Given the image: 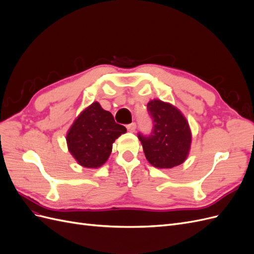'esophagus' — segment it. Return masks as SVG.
<instances>
[{"instance_id":"1","label":"esophagus","mask_w":254,"mask_h":254,"mask_svg":"<svg viewBox=\"0 0 254 254\" xmlns=\"http://www.w3.org/2000/svg\"><path fill=\"white\" fill-rule=\"evenodd\" d=\"M126 127H127L128 131L134 132L135 131V128H136V124H135V123H131V124H128Z\"/></svg>"}]
</instances>
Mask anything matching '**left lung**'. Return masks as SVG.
Instances as JSON below:
<instances>
[{
	"mask_svg": "<svg viewBox=\"0 0 254 254\" xmlns=\"http://www.w3.org/2000/svg\"><path fill=\"white\" fill-rule=\"evenodd\" d=\"M152 121L149 134L137 133L148 162L158 168H172L183 163L190 147L189 123L174 106L153 99L147 104Z\"/></svg>",
	"mask_w": 254,
	"mask_h": 254,
	"instance_id": "8db88e82",
	"label": "left lung"
}]
</instances>
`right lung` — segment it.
I'll list each match as a JSON object with an SVG mask.
<instances>
[{
	"label": "right lung",
	"instance_id": "1",
	"mask_svg": "<svg viewBox=\"0 0 254 254\" xmlns=\"http://www.w3.org/2000/svg\"><path fill=\"white\" fill-rule=\"evenodd\" d=\"M126 132L113 115L93 103L76 119L66 135L68 150L77 162L88 168L102 166L109 158L115 139Z\"/></svg>",
	"mask_w": 254,
	"mask_h": 254
}]
</instances>
